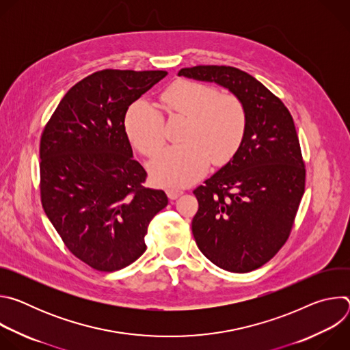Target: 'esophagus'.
I'll return each instance as SVG.
<instances>
[{
  "label": "esophagus",
  "instance_id": "34e87169",
  "mask_svg": "<svg viewBox=\"0 0 350 350\" xmlns=\"http://www.w3.org/2000/svg\"><path fill=\"white\" fill-rule=\"evenodd\" d=\"M166 193H167V196H169L170 199H177V198L183 193V191L178 189V188H167V189H166Z\"/></svg>",
  "mask_w": 350,
  "mask_h": 350
}]
</instances>
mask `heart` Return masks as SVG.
Here are the masks:
<instances>
[{"label": "heart", "mask_w": 350, "mask_h": 350, "mask_svg": "<svg viewBox=\"0 0 350 350\" xmlns=\"http://www.w3.org/2000/svg\"><path fill=\"white\" fill-rule=\"evenodd\" d=\"M162 99L173 113L188 116V122L183 135L185 144L163 149L149 165L158 185H189L206 174L212 162L224 165L235 155L246 130V112L238 96L217 94L215 87L204 83L181 80L172 84ZM126 131L146 157L157 154L166 138L162 113L145 99L130 107Z\"/></svg>", "instance_id": "1"}]
</instances>
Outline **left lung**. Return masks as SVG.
Instances as JSON below:
<instances>
[{
	"instance_id": "1",
	"label": "left lung",
	"mask_w": 350,
	"mask_h": 350,
	"mask_svg": "<svg viewBox=\"0 0 350 350\" xmlns=\"http://www.w3.org/2000/svg\"><path fill=\"white\" fill-rule=\"evenodd\" d=\"M178 76L228 88L243 104L246 130L235 155L193 189L192 234L216 266L247 273L286 242L305 192L306 169L293 119L281 99L232 66L199 65Z\"/></svg>"
}]
</instances>
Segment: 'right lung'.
I'll use <instances>...</instances> for the list:
<instances>
[{"instance_id": "right-lung-1", "label": "right lung", "mask_w": 350, "mask_h": 350, "mask_svg": "<svg viewBox=\"0 0 350 350\" xmlns=\"http://www.w3.org/2000/svg\"><path fill=\"white\" fill-rule=\"evenodd\" d=\"M167 72H95L62 98L40 141L42 209L69 251L98 271L134 263L148 226L167 206L162 189L144 187L126 133L129 107Z\"/></svg>"}]
</instances>
